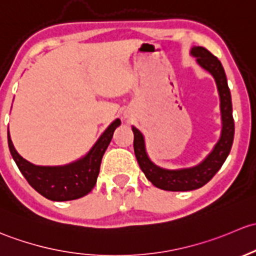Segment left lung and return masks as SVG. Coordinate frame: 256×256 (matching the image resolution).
Returning <instances> with one entry per match:
<instances>
[{"label": "left lung", "instance_id": "obj_1", "mask_svg": "<svg viewBox=\"0 0 256 256\" xmlns=\"http://www.w3.org/2000/svg\"><path fill=\"white\" fill-rule=\"evenodd\" d=\"M190 54L196 58V62L202 69L213 76L217 85L220 101V118L222 130L220 140L213 146L212 152L200 164L191 168H164L155 165L146 152L144 136L133 126L134 152L144 175L158 188L165 191H192L206 185L208 181L222 168L229 155L234 139V120L232 108V96L229 91L226 76L220 60L204 46H192Z\"/></svg>", "mask_w": 256, "mask_h": 256}]
</instances>
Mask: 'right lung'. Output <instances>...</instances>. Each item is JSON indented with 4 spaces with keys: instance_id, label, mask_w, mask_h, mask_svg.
Listing matches in <instances>:
<instances>
[{
    "instance_id": "obj_1",
    "label": "right lung",
    "mask_w": 256,
    "mask_h": 256,
    "mask_svg": "<svg viewBox=\"0 0 256 256\" xmlns=\"http://www.w3.org/2000/svg\"><path fill=\"white\" fill-rule=\"evenodd\" d=\"M120 120H113L101 134L85 156L62 166H40L23 159L13 146L10 130L7 132L8 148L13 160L28 184L36 192L52 201H71L86 196L96 185L102 156L112 140Z\"/></svg>"
}]
</instances>
